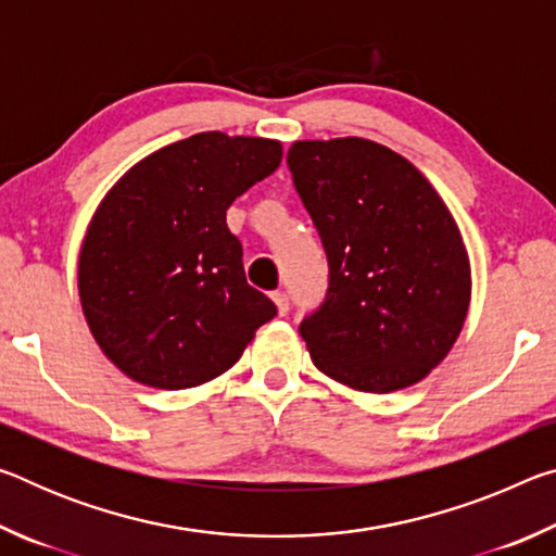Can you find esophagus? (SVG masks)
Returning <instances> with one entry per match:
<instances>
[{
  "label": "esophagus",
  "instance_id": "esophagus-1",
  "mask_svg": "<svg viewBox=\"0 0 556 556\" xmlns=\"http://www.w3.org/2000/svg\"><path fill=\"white\" fill-rule=\"evenodd\" d=\"M271 301H275L279 316H285L289 312V296L285 294V291H275V294H271Z\"/></svg>",
  "mask_w": 556,
  "mask_h": 556
}]
</instances>
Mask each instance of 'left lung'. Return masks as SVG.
I'll use <instances>...</instances> for the list:
<instances>
[{"label": "left lung", "instance_id": "obj_1", "mask_svg": "<svg viewBox=\"0 0 556 556\" xmlns=\"http://www.w3.org/2000/svg\"><path fill=\"white\" fill-rule=\"evenodd\" d=\"M287 162L328 257L326 301L299 326L314 365L372 394L425 380L470 306L454 215L417 166L370 139H301Z\"/></svg>", "mask_w": 556, "mask_h": 556}]
</instances>
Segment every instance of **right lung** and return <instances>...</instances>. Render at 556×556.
Masks as SVG:
<instances>
[{"label": "right lung", "instance_id": "right-lung-1", "mask_svg": "<svg viewBox=\"0 0 556 556\" xmlns=\"http://www.w3.org/2000/svg\"><path fill=\"white\" fill-rule=\"evenodd\" d=\"M281 142L201 131L137 162L92 213L78 255L83 316L129 380L188 390L230 370L277 308L252 289L230 203Z\"/></svg>", "mask_w": 556, "mask_h": 556}]
</instances>
